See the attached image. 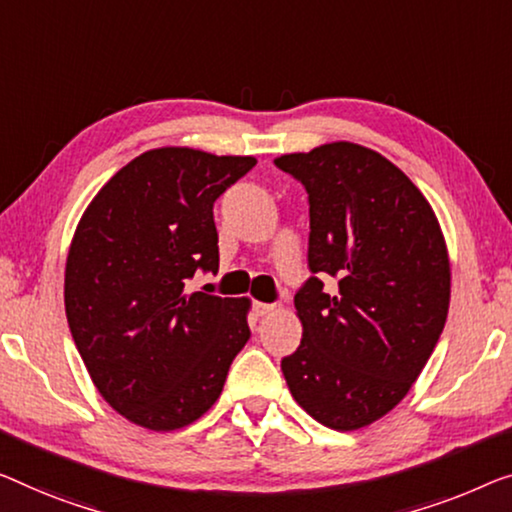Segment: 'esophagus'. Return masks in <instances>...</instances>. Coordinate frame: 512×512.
<instances>
[{
	"label": "esophagus",
	"instance_id": "1",
	"mask_svg": "<svg viewBox=\"0 0 512 512\" xmlns=\"http://www.w3.org/2000/svg\"><path fill=\"white\" fill-rule=\"evenodd\" d=\"M276 310H280V305L278 303H262V301H257L255 303V312L259 317H266V315H273V312Z\"/></svg>",
	"mask_w": 512,
	"mask_h": 512
}]
</instances>
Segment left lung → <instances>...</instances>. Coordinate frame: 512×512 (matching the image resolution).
Instances as JSON below:
<instances>
[{"label":"left lung","instance_id":"8db88e82","mask_svg":"<svg viewBox=\"0 0 512 512\" xmlns=\"http://www.w3.org/2000/svg\"><path fill=\"white\" fill-rule=\"evenodd\" d=\"M308 190L312 276L294 296L303 338L280 368L331 430L368 427L404 400L444 331L451 259L416 183L377 151L329 142L276 158Z\"/></svg>","mask_w":512,"mask_h":512}]
</instances>
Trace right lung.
Masks as SVG:
<instances>
[{
    "label": "right lung",
    "mask_w": 512,
    "mask_h": 512,
    "mask_svg": "<svg viewBox=\"0 0 512 512\" xmlns=\"http://www.w3.org/2000/svg\"><path fill=\"white\" fill-rule=\"evenodd\" d=\"M253 156L149 149L98 190L75 227L64 305L75 347L110 407L151 432L181 430L223 393L250 338V299L186 294L218 271L213 202Z\"/></svg>",
    "instance_id": "obj_1"
}]
</instances>
